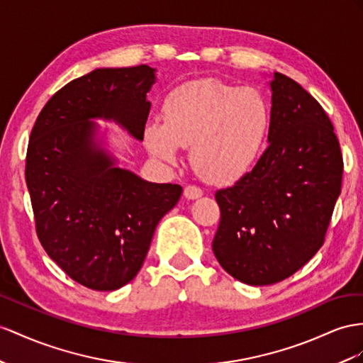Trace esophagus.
I'll return each instance as SVG.
<instances>
[{
  "label": "esophagus",
  "instance_id": "34e87169",
  "mask_svg": "<svg viewBox=\"0 0 363 363\" xmlns=\"http://www.w3.org/2000/svg\"><path fill=\"white\" fill-rule=\"evenodd\" d=\"M184 196L187 199H198L202 196V190L199 187H196V185H187V187L184 189Z\"/></svg>",
  "mask_w": 363,
  "mask_h": 363
}]
</instances>
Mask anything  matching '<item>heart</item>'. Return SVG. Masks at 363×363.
I'll list each match as a JSON object with an SVG mask.
<instances>
[{
    "label": "heart",
    "instance_id": "b5f03b06",
    "mask_svg": "<svg viewBox=\"0 0 363 363\" xmlns=\"http://www.w3.org/2000/svg\"><path fill=\"white\" fill-rule=\"evenodd\" d=\"M272 111L261 91L216 78L184 82L167 95L162 119L144 127V144L167 164L190 145V162L203 179L227 184L242 178L262 155Z\"/></svg>",
    "mask_w": 363,
    "mask_h": 363
}]
</instances>
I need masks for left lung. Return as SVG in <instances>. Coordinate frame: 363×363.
I'll return each mask as SVG.
<instances>
[{
	"instance_id": "8db88e82",
	"label": "left lung",
	"mask_w": 363,
	"mask_h": 363,
	"mask_svg": "<svg viewBox=\"0 0 363 363\" xmlns=\"http://www.w3.org/2000/svg\"><path fill=\"white\" fill-rule=\"evenodd\" d=\"M268 78V147L252 172L216 191L220 222L211 245L230 276L255 286L284 281L319 252L343 172L319 102L282 73Z\"/></svg>"
}]
</instances>
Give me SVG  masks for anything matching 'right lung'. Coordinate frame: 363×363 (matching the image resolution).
Masks as SVG:
<instances>
[{"instance_id":"right-lung-1","label":"right lung","mask_w":363,"mask_h":363,"mask_svg":"<svg viewBox=\"0 0 363 363\" xmlns=\"http://www.w3.org/2000/svg\"><path fill=\"white\" fill-rule=\"evenodd\" d=\"M156 69L102 67L49 99L32 128L26 157L36 233L73 281L96 291L124 286L141 270L156 225L178 203V184L148 182L121 169L113 123L143 141Z\"/></svg>"}]
</instances>
